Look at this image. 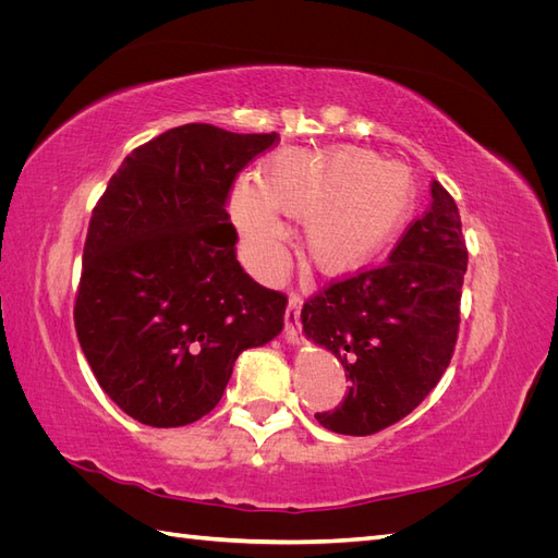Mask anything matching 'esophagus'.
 <instances>
[{"label":"esophagus","instance_id":"esophagus-1","mask_svg":"<svg viewBox=\"0 0 558 558\" xmlns=\"http://www.w3.org/2000/svg\"><path fill=\"white\" fill-rule=\"evenodd\" d=\"M300 310H302V298L298 293H291L289 307H286L283 318V337L289 342H300Z\"/></svg>","mask_w":558,"mask_h":558}]
</instances>
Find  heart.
Returning <instances> with one entry per match:
<instances>
[{
  "label": "heart",
  "instance_id": "1",
  "mask_svg": "<svg viewBox=\"0 0 558 558\" xmlns=\"http://www.w3.org/2000/svg\"><path fill=\"white\" fill-rule=\"evenodd\" d=\"M416 181L408 165L365 148L289 154L269 162L258 185L240 183L230 211L248 260L260 275L283 265L277 214L305 218L300 256L314 272L337 277L373 260L410 221Z\"/></svg>",
  "mask_w": 558,
  "mask_h": 558
}]
</instances>
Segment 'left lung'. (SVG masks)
<instances>
[{
    "label": "left lung",
    "instance_id": "obj_1",
    "mask_svg": "<svg viewBox=\"0 0 558 558\" xmlns=\"http://www.w3.org/2000/svg\"><path fill=\"white\" fill-rule=\"evenodd\" d=\"M428 211L402 232L384 265L330 281L302 307V328L342 363L349 391L324 428L373 435L418 408L453 356L468 248L442 183Z\"/></svg>",
    "mask_w": 558,
    "mask_h": 558
}]
</instances>
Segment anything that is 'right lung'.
Instances as JSON below:
<instances>
[{
    "instance_id": "1",
    "label": "right lung",
    "mask_w": 558,
    "mask_h": 558,
    "mask_svg": "<svg viewBox=\"0 0 558 558\" xmlns=\"http://www.w3.org/2000/svg\"><path fill=\"white\" fill-rule=\"evenodd\" d=\"M277 132L207 123L137 146L97 199L83 246L74 326L102 391L144 426L209 414L240 353L281 332L286 298L238 260L228 199Z\"/></svg>"
}]
</instances>
